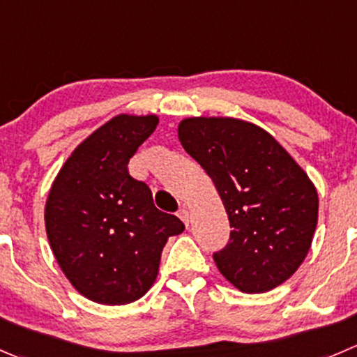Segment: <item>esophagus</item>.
Segmentation results:
<instances>
[{"label": "esophagus", "mask_w": 357, "mask_h": 357, "mask_svg": "<svg viewBox=\"0 0 357 357\" xmlns=\"http://www.w3.org/2000/svg\"><path fill=\"white\" fill-rule=\"evenodd\" d=\"M179 218H181V221L185 225H188L190 221H192V214H190V211L186 209V207H183V209L179 211Z\"/></svg>", "instance_id": "34e87169"}]
</instances>
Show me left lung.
<instances>
[{
  "label": "left lung",
  "mask_w": 357,
  "mask_h": 357,
  "mask_svg": "<svg viewBox=\"0 0 357 357\" xmlns=\"http://www.w3.org/2000/svg\"><path fill=\"white\" fill-rule=\"evenodd\" d=\"M178 136L213 179L230 221L214 252L218 271L244 293H265L291 278L317 225L316 186L261 127L237 119H186Z\"/></svg>",
  "instance_id": "left-lung-1"
}]
</instances>
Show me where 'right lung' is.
Returning a JSON list of instances; mask_svg holds the SVG:
<instances>
[{
    "label": "right lung",
    "mask_w": 357,
    "mask_h": 357,
    "mask_svg": "<svg viewBox=\"0 0 357 357\" xmlns=\"http://www.w3.org/2000/svg\"><path fill=\"white\" fill-rule=\"evenodd\" d=\"M157 123L155 115L106 122L78 144L48 193L45 227L55 259L78 293L102 305L139 300L157 279L167 238L185 230L127 167Z\"/></svg>",
    "instance_id": "obj_1"
}]
</instances>
